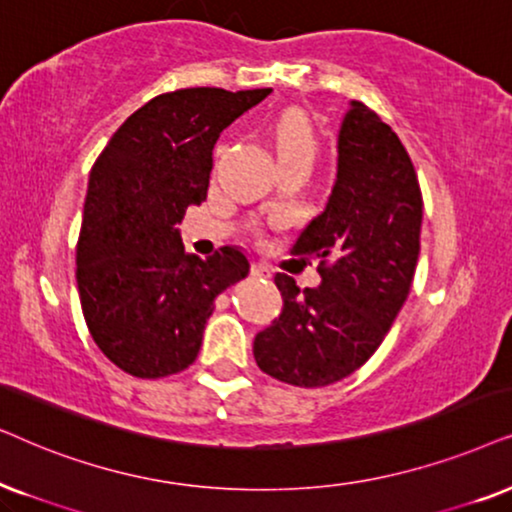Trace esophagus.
Segmentation results:
<instances>
[{
  "instance_id": "34e87169",
  "label": "esophagus",
  "mask_w": 512,
  "mask_h": 512,
  "mask_svg": "<svg viewBox=\"0 0 512 512\" xmlns=\"http://www.w3.org/2000/svg\"><path fill=\"white\" fill-rule=\"evenodd\" d=\"M250 271H252V276H255V278H269V276H271L269 267H264V264H260V262L252 264Z\"/></svg>"
}]
</instances>
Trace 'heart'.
Masks as SVG:
<instances>
[{"instance_id": "b5f03b06", "label": "heart", "mask_w": 512, "mask_h": 512, "mask_svg": "<svg viewBox=\"0 0 512 512\" xmlns=\"http://www.w3.org/2000/svg\"><path fill=\"white\" fill-rule=\"evenodd\" d=\"M311 131L309 124L299 117V114H288L278 124L276 131V149L285 152V149H309L311 152Z\"/></svg>"}]
</instances>
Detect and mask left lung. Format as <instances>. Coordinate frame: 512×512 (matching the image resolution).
Returning a JSON list of instances; mask_svg holds the SVG:
<instances>
[{"mask_svg":"<svg viewBox=\"0 0 512 512\" xmlns=\"http://www.w3.org/2000/svg\"><path fill=\"white\" fill-rule=\"evenodd\" d=\"M424 201L412 159L363 102L351 100L337 133V175L323 213L302 229L295 255L320 260L318 288L276 274L283 313L255 337L269 377L316 388L365 365L410 295Z\"/></svg>","mask_w":512,"mask_h":512,"instance_id":"1","label":"left lung"}]
</instances>
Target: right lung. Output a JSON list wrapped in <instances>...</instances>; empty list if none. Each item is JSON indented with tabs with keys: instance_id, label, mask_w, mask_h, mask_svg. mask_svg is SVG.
I'll use <instances>...</instances> for the list:
<instances>
[{
	"instance_id": "add662e5",
	"label": "right lung",
	"mask_w": 512,
	"mask_h": 512,
	"mask_svg": "<svg viewBox=\"0 0 512 512\" xmlns=\"http://www.w3.org/2000/svg\"><path fill=\"white\" fill-rule=\"evenodd\" d=\"M271 88H180L133 112L93 163L77 288L93 342L121 370L161 379L199 356L215 297L250 271L243 250L185 252L177 224L206 201L213 147Z\"/></svg>"
}]
</instances>
